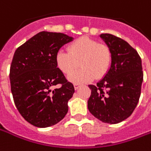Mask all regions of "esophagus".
<instances>
[{"label": "esophagus", "mask_w": 151, "mask_h": 151, "mask_svg": "<svg viewBox=\"0 0 151 151\" xmlns=\"http://www.w3.org/2000/svg\"><path fill=\"white\" fill-rule=\"evenodd\" d=\"M73 86H74V89H75V90H77V89H78V87L80 86H79V84H74V85H73Z\"/></svg>", "instance_id": "esophagus-1"}]
</instances>
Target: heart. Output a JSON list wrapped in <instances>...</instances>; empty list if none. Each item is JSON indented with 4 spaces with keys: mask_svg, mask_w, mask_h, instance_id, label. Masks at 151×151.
Instances as JSON below:
<instances>
[{
    "mask_svg": "<svg viewBox=\"0 0 151 151\" xmlns=\"http://www.w3.org/2000/svg\"><path fill=\"white\" fill-rule=\"evenodd\" d=\"M68 51L59 50L55 55L58 68L66 75L70 74L80 62L82 68L68 76V81L73 83H84L91 81L96 77L101 78L108 72L112 54L110 49L93 39L82 37L68 46Z\"/></svg>",
    "mask_w": 151,
    "mask_h": 151,
    "instance_id": "heart-1",
    "label": "heart"
}]
</instances>
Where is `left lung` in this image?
Instances as JSON below:
<instances>
[{"instance_id":"1","label":"left lung","mask_w":151,"mask_h":151,"mask_svg":"<svg viewBox=\"0 0 151 151\" xmlns=\"http://www.w3.org/2000/svg\"><path fill=\"white\" fill-rule=\"evenodd\" d=\"M101 37L112 54L110 68L96 85H89L87 101L91 114L103 123L115 124L134 111L143 82L142 59L137 51L118 37L103 33Z\"/></svg>"}]
</instances>
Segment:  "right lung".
<instances>
[{
    "label": "right lung",
    "mask_w": 151,
    "mask_h": 151,
    "mask_svg": "<svg viewBox=\"0 0 151 151\" xmlns=\"http://www.w3.org/2000/svg\"><path fill=\"white\" fill-rule=\"evenodd\" d=\"M73 37L40 32L17 48L9 70L11 92L24 119L37 127L53 126L68 113L74 87L57 68L55 55ZM58 84L60 88L52 89Z\"/></svg>",
    "instance_id": "right-lung-1"
}]
</instances>
